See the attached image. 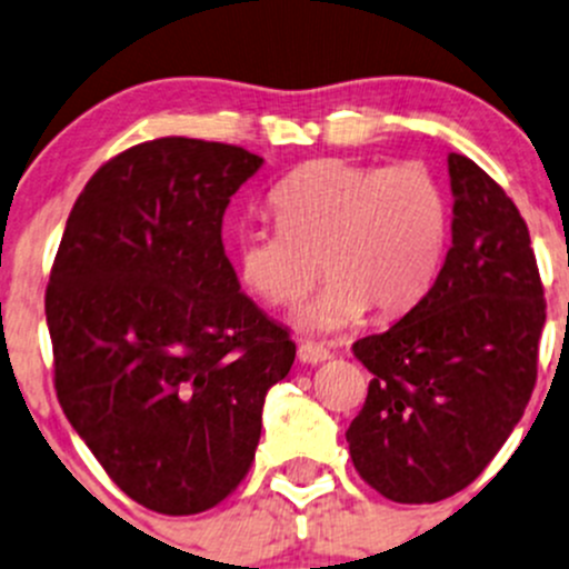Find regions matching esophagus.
<instances>
[{
	"instance_id": "34e87169",
	"label": "esophagus",
	"mask_w": 569,
	"mask_h": 569,
	"mask_svg": "<svg viewBox=\"0 0 569 569\" xmlns=\"http://www.w3.org/2000/svg\"><path fill=\"white\" fill-rule=\"evenodd\" d=\"M297 360L306 366H319L325 363V360H330V352H327L325 347H319V343H300V349H297Z\"/></svg>"
}]
</instances>
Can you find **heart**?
Instances as JSON below:
<instances>
[{"label": "heart", "instance_id": "1", "mask_svg": "<svg viewBox=\"0 0 569 569\" xmlns=\"http://www.w3.org/2000/svg\"><path fill=\"white\" fill-rule=\"evenodd\" d=\"M278 228L242 222L233 263L244 289L267 306H291L321 272L327 283L300 308L297 330L332 336L371 308L393 319L432 289L449 242V194L418 162L380 168L317 159L269 194Z\"/></svg>", "mask_w": 569, "mask_h": 569}]
</instances>
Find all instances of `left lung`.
<instances>
[{
  "label": "left lung",
  "mask_w": 569,
  "mask_h": 569,
  "mask_svg": "<svg viewBox=\"0 0 569 569\" xmlns=\"http://www.w3.org/2000/svg\"><path fill=\"white\" fill-rule=\"evenodd\" d=\"M451 248L416 308L355 341L375 375L347 429L358 473L399 503L468 487L523 418L537 382L545 300L518 206L476 162L449 153Z\"/></svg>",
  "instance_id": "1"
}]
</instances>
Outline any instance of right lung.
Listing matches in <instances>:
<instances>
[{
    "instance_id": "add662e5",
    "label": "right lung",
    "mask_w": 569,
    "mask_h": 569,
    "mask_svg": "<svg viewBox=\"0 0 569 569\" xmlns=\"http://www.w3.org/2000/svg\"><path fill=\"white\" fill-rule=\"evenodd\" d=\"M261 157L162 137L109 159L66 222L46 289L62 412L146 509L237 490L295 341L239 286L222 214Z\"/></svg>"
}]
</instances>
